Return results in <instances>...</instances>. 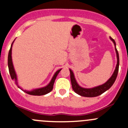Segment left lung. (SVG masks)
<instances>
[{
    "mask_svg": "<svg viewBox=\"0 0 128 128\" xmlns=\"http://www.w3.org/2000/svg\"><path fill=\"white\" fill-rule=\"evenodd\" d=\"M110 39L111 40V41H112V42L114 44L115 50H116V55H117V62L114 72L113 74L112 75V76L104 84L97 86V87H92V88H84V87H82L77 83L76 80L75 78H74V73L72 71V70L70 69V78H71L72 88L73 90L76 94H78V95L84 96V97H96V96H98L101 95V94H103L105 91H106L107 90H108L112 86L113 84H114L115 81L116 80V78H117V74H118V66H119V57H118V53L117 52V48H116V44L114 40L111 37H110Z\"/></svg>",
    "mask_w": 128,
    "mask_h": 128,
    "instance_id": "obj_1",
    "label": "left lung"
}]
</instances>
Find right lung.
<instances>
[{"instance_id":"right-lung-1","label":"right lung","mask_w":128,"mask_h":128,"mask_svg":"<svg viewBox=\"0 0 128 128\" xmlns=\"http://www.w3.org/2000/svg\"><path fill=\"white\" fill-rule=\"evenodd\" d=\"M14 41V40L13 41V42H12L11 46V48H10V52H9V54H8V68H9V71H10V75H11V79L13 80L15 82V84H16V86H18V88H20V89H22L23 91H24L25 92H26L27 94H30V95H33V96H42V95H45V94H48L50 92H51L53 89V87H54V84L55 82V80H56V78H57V76L58 75V74L59 73V72L60 71V70H58L55 72L54 75L53 76L52 78L51 81L50 82V83L47 85L46 86L43 87H41V88H35V89H32V90H24L22 88L18 86V78H17V75L16 73V71L14 68L13 64H12V44H13V42Z\"/></svg>"}]
</instances>
